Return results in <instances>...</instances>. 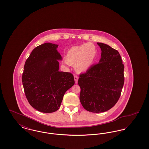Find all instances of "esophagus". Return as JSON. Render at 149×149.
Wrapping results in <instances>:
<instances>
[{
  "instance_id": "34e87169",
  "label": "esophagus",
  "mask_w": 149,
  "mask_h": 149,
  "mask_svg": "<svg viewBox=\"0 0 149 149\" xmlns=\"http://www.w3.org/2000/svg\"><path fill=\"white\" fill-rule=\"evenodd\" d=\"M74 80H75V83H78V77L77 75H74Z\"/></svg>"
}]
</instances>
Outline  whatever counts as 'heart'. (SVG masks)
I'll use <instances>...</instances> for the list:
<instances>
[{
  "label": "heart",
  "mask_w": 149,
  "mask_h": 149,
  "mask_svg": "<svg viewBox=\"0 0 149 149\" xmlns=\"http://www.w3.org/2000/svg\"><path fill=\"white\" fill-rule=\"evenodd\" d=\"M97 55L96 47L91 43L75 46L68 51L66 63L75 66L79 72L86 71L92 65Z\"/></svg>",
  "instance_id": "heart-1"
}]
</instances>
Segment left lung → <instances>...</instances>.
Here are the masks:
<instances>
[{
	"instance_id": "1",
	"label": "left lung",
	"mask_w": 149,
	"mask_h": 149,
	"mask_svg": "<svg viewBox=\"0 0 149 149\" xmlns=\"http://www.w3.org/2000/svg\"><path fill=\"white\" fill-rule=\"evenodd\" d=\"M102 50L99 63L80 74V101L84 108L93 113L104 112L116 104L124 84V65L117 50L97 43Z\"/></svg>"
}]
</instances>
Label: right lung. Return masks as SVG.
I'll use <instances>...</instances> for the list:
<instances>
[{
	"instance_id": "obj_1",
	"label": "right lung",
	"mask_w": 149,
	"mask_h": 149,
	"mask_svg": "<svg viewBox=\"0 0 149 149\" xmlns=\"http://www.w3.org/2000/svg\"><path fill=\"white\" fill-rule=\"evenodd\" d=\"M57 47L45 43L35 48L26 61L22 77L29 103L43 113L58 110L65 93L75 83L71 73L58 71L61 56Z\"/></svg>"
}]
</instances>
